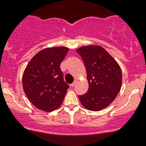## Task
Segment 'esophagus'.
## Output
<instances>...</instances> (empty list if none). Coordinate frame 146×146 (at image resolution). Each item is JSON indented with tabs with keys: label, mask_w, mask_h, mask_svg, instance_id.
I'll use <instances>...</instances> for the list:
<instances>
[{
	"label": "esophagus",
	"mask_w": 146,
	"mask_h": 146,
	"mask_svg": "<svg viewBox=\"0 0 146 146\" xmlns=\"http://www.w3.org/2000/svg\"><path fill=\"white\" fill-rule=\"evenodd\" d=\"M76 80H75V81L73 82V83L70 84V86H71V87H74L75 85H76Z\"/></svg>",
	"instance_id": "1"
}]
</instances>
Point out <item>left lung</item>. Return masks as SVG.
<instances>
[{"label":"left lung","instance_id":"8db88e82","mask_svg":"<svg viewBox=\"0 0 146 146\" xmlns=\"http://www.w3.org/2000/svg\"><path fill=\"white\" fill-rule=\"evenodd\" d=\"M81 56L87 71L89 88L79 95L84 107L100 111L115 99L121 86L122 74L117 61L100 46H87L76 50Z\"/></svg>","mask_w":146,"mask_h":146}]
</instances>
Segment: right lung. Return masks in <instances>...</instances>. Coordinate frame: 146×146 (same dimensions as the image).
I'll return each mask as SVG.
<instances>
[{
	"instance_id": "1",
	"label": "right lung",
	"mask_w": 146,
	"mask_h": 146,
	"mask_svg": "<svg viewBox=\"0 0 146 146\" xmlns=\"http://www.w3.org/2000/svg\"><path fill=\"white\" fill-rule=\"evenodd\" d=\"M68 51L64 46L46 48L31 59L25 70V93L39 110L52 111L62 104L69 85L64 81L60 64Z\"/></svg>"
}]
</instances>
